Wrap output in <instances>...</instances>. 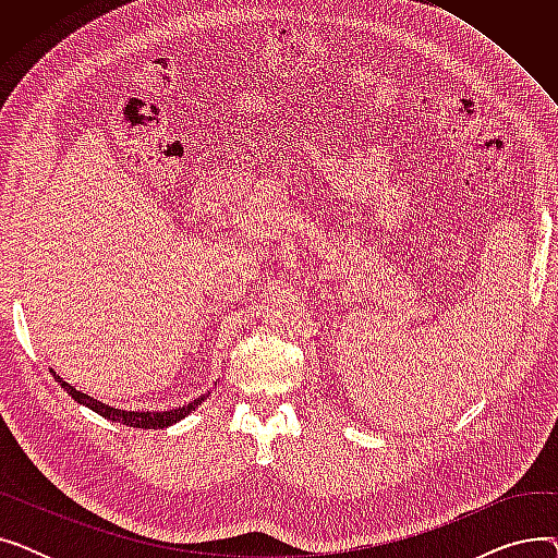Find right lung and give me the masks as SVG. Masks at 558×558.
<instances>
[{"instance_id":"obj_1","label":"right lung","mask_w":558,"mask_h":558,"mask_svg":"<svg viewBox=\"0 0 558 558\" xmlns=\"http://www.w3.org/2000/svg\"><path fill=\"white\" fill-rule=\"evenodd\" d=\"M53 377L58 379V385H61L76 402H81V404H85V407H90L93 412H97L99 416H104V418H108V421H117V423H122V425H129V427H142V429H160V427H169V425H173V423L183 421L185 416H190V414L194 412V409L205 400V396H208V393H205V396L192 400L190 404L169 409V412H124V409L108 407L106 402H99V400H95V398H90V396H85V393L76 391V389L70 387L68 383H63L61 375L53 373Z\"/></svg>"}]
</instances>
